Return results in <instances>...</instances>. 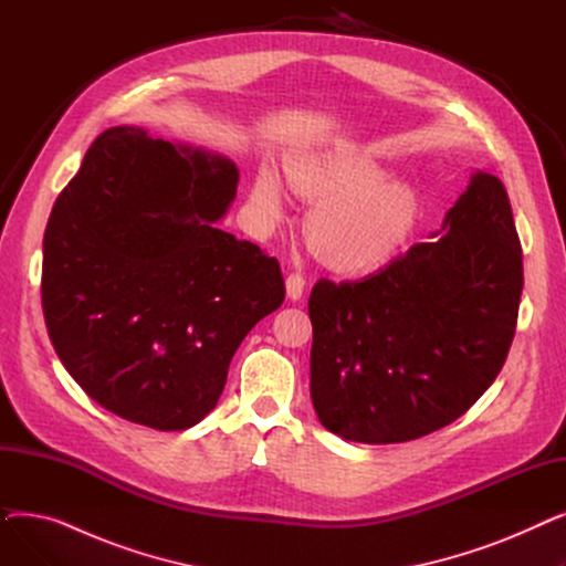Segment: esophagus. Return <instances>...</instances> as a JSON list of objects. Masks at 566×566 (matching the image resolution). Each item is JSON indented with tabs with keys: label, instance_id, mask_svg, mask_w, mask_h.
<instances>
[{
	"label": "esophagus",
	"instance_id": "obj_1",
	"mask_svg": "<svg viewBox=\"0 0 566 566\" xmlns=\"http://www.w3.org/2000/svg\"><path fill=\"white\" fill-rule=\"evenodd\" d=\"M305 293V275L303 273H289L286 275V295L291 301H301Z\"/></svg>",
	"mask_w": 566,
	"mask_h": 566
}]
</instances>
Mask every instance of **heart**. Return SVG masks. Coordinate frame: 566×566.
I'll use <instances>...</instances> for the list:
<instances>
[{"label":"heart","mask_w":566,"mask_h":566,"mask_svg":"<svg viewBox=\"0 0 566 566\" xmlns=\"http://www.w3.org/2000/svg\"><path fill=\"white\" fill-rule=\"evenodd\" d=\"M289 184L310 199H323L310 229L321 252L344 271H367L388 261L406 241L418 203L408 188L388 184L385 171L363 154L337 148L289 165ZM286 190L275 169H261L252 190V213L261 227L286 213Z\"/></svg>","instance_id":"obj_1"}]
</instances>
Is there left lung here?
I'll use <instances>...</instances> for the list:
<instances>
[{"instance_id": "obj_1", "label": "left lung", "mask_w": 566, "mask_h": 566, "mask_svg": "<svg viewBox=\"0 0 566 566\" xmlns=\"http://www.w3.org/2000/svg\"><path fill=\"white\" fill-rule=\"evenodd\" d=\"M433 235L360 282L312 289V403L346 440L406 442L448 427L507 360L523 252L500 178L472 174Z\"/></svg>"}]
</instances>
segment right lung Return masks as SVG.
Segmentation results:
<instances>
[{"label":"right lung","instance_id":"1","mask_svg":"<svg viewBox=\"0 0 566 566\" xmlns=\"http://www.w3.org/2000/svg\"><path fill=\"white\" fill-rule=\"evenodd\" d=\"M238 169L116 126L88 146L43 235L50 342L105 410L158 431L211 412L229 363L284 301L277 259L216 227Z\"/></svg>","mask_w":566,"mask_h":566}]
</instances>
